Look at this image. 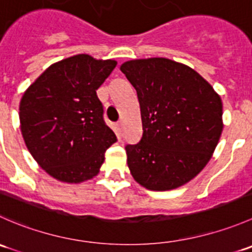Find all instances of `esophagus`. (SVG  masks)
I'll return each mask as SVG.
<instances>
[{
  "label": "esophagus",
  "mask_w": 252,
  "mask_h": 252,
  "mask_svg": "<svg viewBox=\"0 0 252 252\" xmlns=\"http://www.w3.org/2000/svg\"><path fill=\"white\" fill-rule=\"evenodd\" d=\"M116 126H117V131H118L119 135H122V131H123V122L118 121Z\"/></svg>",
  "instance_id": "1"
}]
</instances>
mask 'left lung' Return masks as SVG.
<instances>
[{"label":"left lung","instance_id":"1","mask_svg":"<svg viewBox=\"0 0 252 252\" xmlns=\"http://www.w3.org/2000/svg\"><path fill=\"white\" fill-rule=\"evenodd\" d=\"M121 70L138 94L144 130L138 144L126 146L131 175L154 191L187 184L220 141V95L199 73L168 58L128 61Z\"/></svg>","mask_w":252,"mask_h":252}]
</instances>
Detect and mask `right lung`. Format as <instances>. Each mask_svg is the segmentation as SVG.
<instances>
[{"instance_id": "right-lung-1", "label": "right lung", "mask_w": 252, "mask_h": 252, "mask_svg": "<svg viewBox=\"0 0 252 252\" xmlns=\"http://www.w3.org/2000/svg\"><path fill=\"white\" fill-rule=\"evenodd\" d=\"M116 65L113 60L73 56L50 65L23 95L22 135L51 177L81 183L100 171L106 150L117 136L105 123L96 90Z\"/></svg>"}]
</instances>
